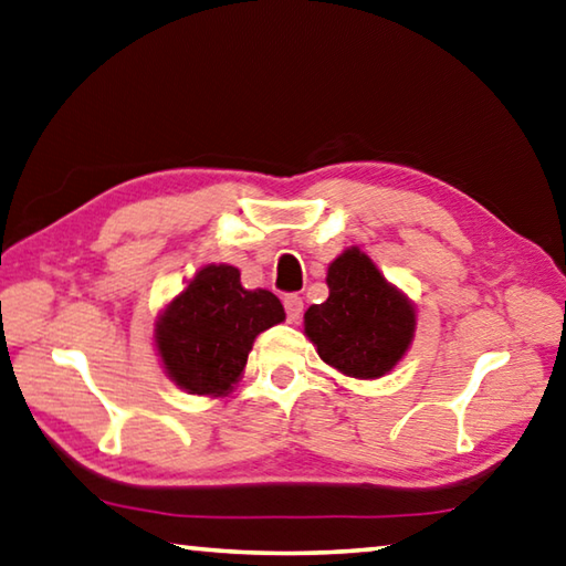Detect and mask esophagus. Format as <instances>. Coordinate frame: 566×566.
I'll return each mask as SVG.
<instances>
[{"instance_id": "obj_1", "label": "esophagus", "mask_w": 566, "mask_h": 566, "mask_svg": "<svg viewBox=\"0 0 566 566\" xmlns=\"http://www.w3.org/2000/svg\"><path fill=\"white\" fill-rule=\"evenodd\" d=\"M284 312H286V318H290V322H300L302 312H304L302 296H296V294L284 296Z\"/></svg>"}]
</instances>
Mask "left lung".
I'll use <instances>...</instances> for the list:
<instances>
[{
  "instance_id": "8db88e82",
  "label": "left lung",
  "mask_w": 566,
  "mask_h": 566,
  "mask_svg": "<svg viewBox=\"0 0 566 566\" xmlns=\"http://www.w3.org/2000/svg\"><path fill=\"white\" fill-rule=\"evenodd\" d=\"M326 284L328 300L304 314V332L318 356L354 378L390 371L413 338V306L356 248L328 264Z\"/></svg>"
}]
</instances>
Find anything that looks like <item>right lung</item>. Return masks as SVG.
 Segmentation results:
<instances>
[{"label":"right lung","mask_w":566,"mask_h":566,"mask_svg":"<svg viewBox=\"0 0 566 566\" xmlns=\"http://www.w3.org/2000/svg\"><path fill=\"white\" fill-rule=\"evenodd\" d=\"M280 322L284 306L272 292L244 290L238 266L208 264L158 318L156 346L180 388L224 396L248 364L256 334Z\"/></svg>","instance_id":"obj_1"}]
</instances>
